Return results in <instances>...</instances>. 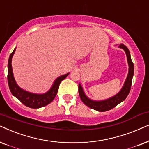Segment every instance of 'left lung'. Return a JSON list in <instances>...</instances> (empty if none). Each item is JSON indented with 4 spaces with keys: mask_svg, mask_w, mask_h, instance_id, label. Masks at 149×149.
<instances>
[{
    "mask_svg": "<svg viewBox=\"0 0 149 149\" xmlns=\"http://www.w3.org/2000/svg\"><path fill=\"white\" fill-rule=\"evenodd\" d=\"M118 47L124 49V51L125 52L129 65V71L123 86L122 88L120 89V91L117 94H116L114 96L112 97L107 99V100L95 101L89 99L85 95L84 90H83L81 84H79L78 85L79 95H80V97L82 101V102L86 106L89 107V108H92L93 110L99 111V112H106V111L110 110L111 109L114 108V107H116L120 102H123L127 97L129 93H130L131 86H132V78L133 76H134V63H132L130 50H129L127 47L123 44H120Z\"/></svg>",
    "mask_w": 149,
    "mask_h": 149,
    "instance_id": "8db88e82",
    "label": "left lung"
}]
</instances>
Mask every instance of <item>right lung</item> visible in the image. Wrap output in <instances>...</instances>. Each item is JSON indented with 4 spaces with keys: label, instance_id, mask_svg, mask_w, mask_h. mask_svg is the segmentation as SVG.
I'll return each mask as SVG.
<instances>
[{
    "label": "right lung",
    "instance_id": "right-lung-1",
    "mask_svg": "<svg viewBox=\"0 0 149 149\" xmlns=\"http://www.w3.org/2000/svg\"><path fill=\"white\" fill-rule=\"evenodd\" d=\"M15 49L16 48L13 49V52L10 54L9 61H8L7 80L11 93H12L13 96L18 99L24 105L31 108H39L50 104L56 97L61 81L64 80L69 74V73L62 75V76L57 78L54 80L50 89L46 93H43V94L30 93L29 91L24 90L17 85L13 73L11 61H12V57L15 53Z\"/></svg>",
    "mask_w": 149,
    "mask_h": 149
}]
</instances>
